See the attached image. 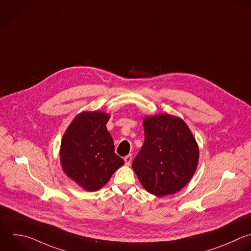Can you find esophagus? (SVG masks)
<instances>
[{
  "label": "esophagus",
  "instance_id": "obj_1",
  "mask_svg": "<svg viewBox=\"0 0 251 251\" xmlns=\"http://www.w3.org/2000/svg\"><path fill=\"white\" fill-rule=\"evenodd\" d=\"M124 161H125V164L126 165H130L131 161H132V155L131 154H128L124 157Z\"/></svg>",
  "mask_w": 251,
  "mask_h": 251
}]
</instances>
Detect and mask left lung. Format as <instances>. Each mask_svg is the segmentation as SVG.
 <instances>
[{
    "mask_svg": "<svg viewBox=\"0 0 251 251\" xmlns=\"http://www.w3.org/2000/svg\"><path fill=\"white\" fill-rule=\"evenodd\" d=\"M145 142L132 162L142 186L163 197L181 190L194 176L199 147L187 124L179 117L160 113L145 116Z\"/></svg>",
    "mask_w": 251,
    "mask_h": 251,
    "instance_id": "obj_1",
    "label": "left lung"
}]
</instances>
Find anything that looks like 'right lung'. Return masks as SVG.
Returning a JSON list of instances; mask_svg holds the SVG:
<instances>
[{
  "instance_id": "add662e5",
  "label": "right lung",
  "mask_w": 251,
  "mask_h": 251,
  "mask_svg": "<svg viewBox=\"0 0 251 251\" xmlns=\"http://www.w3.org/2000/svg\"><path fill=\"white\" fill-rule=\"evenodd\" d=\"M110 115L82 111L68 126L61 141L60 160L65 175L87 191L100 190L124 164L114 152L107 131Z\"/></svg>"
}]
</instances>
